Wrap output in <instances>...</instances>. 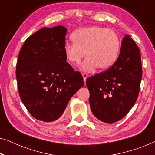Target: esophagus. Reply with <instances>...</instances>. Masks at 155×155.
<instances>
[{
	"label": "esophagus",
	"instance_id": "34e87169",
	"mask_svg": "<svg viewBox=\"0 0 155 155\" xmlns=\"http://www.w3.org/2000/svg\"><path fill=\"white\" fill-rule=\"evenodd\" d=\"M87 77H88L87 74V73H82V78H83V80H84V83H85L86 80H87Z\"/></svg>",
	"mask_w": 155,
	"mask_h": 155
}]
</instances>
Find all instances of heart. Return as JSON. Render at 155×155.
Instances as JSON below:
<instances>
[{"mask_svg": "<svg viewBox=\"0 0 155 155\" xmlns=\"http://www.w3.org/2000/svg\"><path fill=\"white\" fill-rule=\"evenodd\" d=\"M73 43L64 46V55L71 65H78L86 54L81 71L90 73L99 68L109 69L117 60L121 41L115 31L101 26H90L76 30Z\"/></svg>", "mask_w": 155, "mask_h": 155, "instance_id": "obj_1", "label": "heart"}]
</instances>
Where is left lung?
I'll use <instances>...</instances> for the list:
<instances>
[{
    "label": "left lung",
    "mask_w": 155,
    "mask_h": 155,
    "mask_svg": "<svg viewBox=\"0 0 155 155\" xmlns=\"http://www.w3.org/2000/svg\"><path fill=\"white\" fill-rule=\"evenodd\" d=\"M142 75L140 51L126 35L114 64L86 80L90 109L95 117L107 124L122 119L136 102Z\"/></svg>",
    "instance_id": "8db88e82"
}]
</instances>
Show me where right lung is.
I'll use <instances>...</instances> for the list:
<instances>
[{"instance_id":"obj_1","label":"right lung","mask_w":155,"mask_h":155,"mask_svg":"<svg viewBox=\"0 0 155 155\" xmlns=\"http://www.w3.org/2000/svg\"><path fill=\"white\" fill-rule=\"evenodd\" d=\"M67 29L44 27L27 38L19 54L16 78L20 99L29 114L44 122L62 116L68 103L83 86L64 55Z\"/></svg>"}]
</instances>
